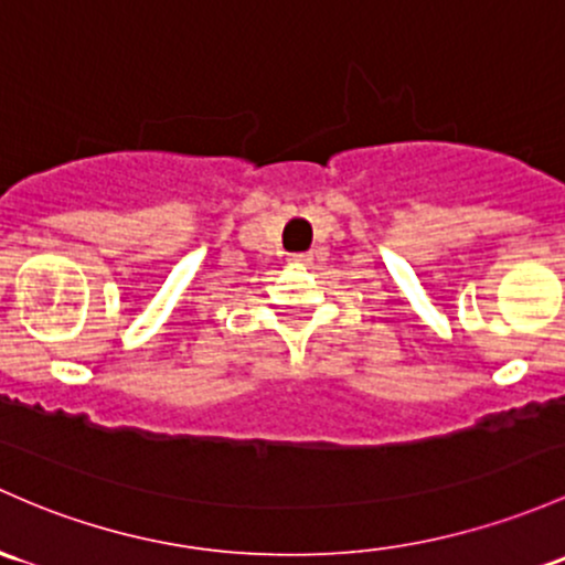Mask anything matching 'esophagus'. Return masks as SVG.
<instances>
[{
    "label": "esophagus",
    "instance_id": "1",
    "mask_svg": "<svg viewBox=\"0 0 565 565\" xmlns=\"http://www.w3.org/2000/svg\"><path fill=\"white\" fill-rule=\"evenodd\" d=\"M308 263H311V254H308V252L292 254V257H289V265H292V267H306Z\"/></svg>",
    "mask_w": 565,
    "mask_h": 565
}]
</instances>
